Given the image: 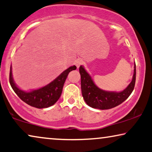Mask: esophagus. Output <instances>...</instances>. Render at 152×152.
<instances>
[{
	"label": "esophagus",
	"instance_id": "34e87169",
	"mask_svg": "<svg viewBox=\"0 0 152 152\" xmlns=\"http://www.w3.org/2000/svg\"><path fill=\"white\" fill-rule=\"evenodd\" d=\"M83 61L82 60H81V59H77V60L75 61V64L77 68L78 69V68L80 67L81 64H83Z\"/></svg>",
	"mask_w": 152,
	"mask_h": 152
}]
</instances>
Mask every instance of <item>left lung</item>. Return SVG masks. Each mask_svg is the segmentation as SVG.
<instances>
[{
  "label": "left lung",
  "instance_id": "obj_1",
  "mask_svg": "<svg viewBox=\"0 0 152 152\" xmlns=\"http://www.w3.org/2000/svg\"><path fill=\"white\" fill-rule=\"evenodd\" d=\"M80 73L82 96L87 105L93 108L107 110L117 106L129 97L134 88L136 64H134L132 80L126 88L119 92L105 91L99 88L82 66L80 67Z\"/></svg>",
  "mask_w": 152,
  "mask_h": 152
}]
</instances>
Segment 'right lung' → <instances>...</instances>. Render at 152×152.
<instances>
[{
	"label": "right lung",
	"mask_w": 152,
	"mask_h": 152,
	"mask_svg": "<svg viewBox=\"0 0 152 152\" xmlns=\"http://www.w3.org/2000/svg\"><path fill=\"white\" fill-rule=\"evenodd\" d=\"M76 69L75 66H72L61 72L58 77L45 86L31 92H25L18 88L14 83L11 66L10 83L14 91L24 102L37 108H45L51 106L58 102L61 94L64 84L68 75Z\"/></svg>",
	"instance_id": "1"
}]
</instances>
